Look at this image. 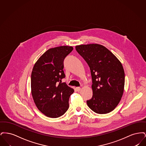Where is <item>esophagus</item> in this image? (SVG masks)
Returning <instances> with one entry per match:
<instances>
[{
    "instance_id": "esophagus-1",
    "label": "esophagus",
    "mask_w": 146,
    "mask_h": 146,
    "mask_svg": "<svg viewBox=\"0 0 146 146\" xmlns=\"http://www.w3.org/2000/svg\"><path fill=\"white\" fill-rule=\"evenodd\" d=\"M76 91L79 92V91H80V90H81V88L80 87H76Z\"/></svg>"
}]
</instances>
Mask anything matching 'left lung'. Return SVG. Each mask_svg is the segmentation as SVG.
<instances>
[{
  "instance_id": "obj_1",
  "label": "left lung",
  "mask_w": 146,
  "mask_h": 146,
  "mask_svg": "<svg viewBox=\"0 0 146 146\" xmlns=\"http://www.w3.org/2000/svg\"><path fill=\"white\" fill-rule=\"evenodd\" d=\"M76 49L90 69L93 95L86 101L88 106L98 114L111 112L117 106L124 92L125 73L121 63L101 45H80Z\"/></svg>"
}]
</instances>
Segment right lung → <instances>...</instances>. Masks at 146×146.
Segmentation results:
<instances>
[{
  "label": "right lung",
  "instance_id": "right-lung-1",
  "mask_svg": "<svg viewBox=\"0 0 146 146\" xmlns=\"http://www.w3.org/2000/svg\"><path fill=\"white\" fill-rule=\"evenodd\" d=\"M73 49L72 46H61L48 50L32 70V97L38 109L48 117H60L69 108V98L74 90L61 80L65 78L64 60Z\"/></svg>",
  "mask_w": 146,
  "mask_h": 146
}]
</instances>
